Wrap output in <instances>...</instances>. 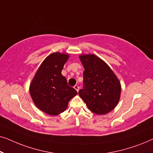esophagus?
<instances>
[{
	"label": "esophagus",
	"mask_w": 153,
	"mask_h": 153,
	"mask_svg": "<svg viewBox=\"0 0 153 153\" xmlns=\"http://www.w3.org/2000/svg\"><path fill=\"white\" fill-rule=\"evenodd\" d=\"M74 88L75 90H76V91L77 92H78L79 90V87L77 85H75L74 86Z\"/></svg>",
	"instance_id": "obj_1"
}]
</instances>
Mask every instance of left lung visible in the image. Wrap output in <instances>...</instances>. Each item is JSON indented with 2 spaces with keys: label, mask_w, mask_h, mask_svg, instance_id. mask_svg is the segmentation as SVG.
<instances>
[{
  "label": "left lung",
  "mask_w": 153,
  "mask_h": 153,
  "mask_svg": "<svg viewBox=\"0 0 153 153\" xmlns=\"http://www.w3.org/2000/svg\"><path fill=\"white\" fill-rule=\"evenodd\" d=\"M85 70L83 88L79 95L92 112L104 115L110 112L120 100V83L111 68L93 54L80 56Z\"/></svg>",
  "instance_id": "obj_1"
}]
</instances>
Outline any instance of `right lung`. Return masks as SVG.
<instances>
[{"label":"right lung","instance_id":"obj_1","mask_svg":"<svg viewBox=\"0 0 153 153\" xmlns=\"http://www.w3.org/2000/svg\"><path fill=\"white\" fill-rule=\"evenodd\" d=\"M68 54L53 53L41 64L30 85L31 97L37 108L46 114L56 116L68 107L77 92L68 85L61 74L68 60Z\"/></svg>","mask_w":153,"mask_h":153}]
</instances>
